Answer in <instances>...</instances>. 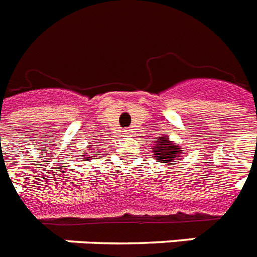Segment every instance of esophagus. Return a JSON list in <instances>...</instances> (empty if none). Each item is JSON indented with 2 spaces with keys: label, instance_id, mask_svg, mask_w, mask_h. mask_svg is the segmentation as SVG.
Listing matches in <instances>:
<instances>
[{
  "label": "esophagus",
  "instance_id": "34e87169",
  "mask_svg": "<svg viewBox=\"0 0 257 257\" xmlns=\"http://www.w3.org/2000/svg\"><path fill=\"white\" fill-rule=\"evenodd\" d=\"M133 133V130L131 128H127V130H124V134H131Z\"/></svg>",
  "mask_w": 257,
  "mask_h": 257
}]
</instances>
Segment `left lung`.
Returning <instances> with one entry per match:
<instances>
[{
	"instance_id": "1",
	"label": "left lung",
	"mask_w": 257,
	"mask_h": 257,
	"mask_svg": "<svg viewBox=\"0 0 257 257\" xmlns=\"http://www.w3.org/2000/svg\"><path fill=\"white\" fill-rule=\"evenodd\" d=\"M153 153L155 155V161L163 164H170L171 162H180L183 150L180 149L178 143H174L166 137L157 138L155 146L153 147Z\"/></svg>"
}]
</instances>
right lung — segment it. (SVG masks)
<instances>
[{
    "label": "right lung",
    "mask_w": 257,
    "mask_h": 257,
    "mask_svg": "<svg viewBox=\"0 0 257 257\" xmlns=\"http://www.w3.org/2000/svg\"><path fill=\"white\" fill-rule=\"evenodd\" d=\"M86 149L90 150V145L87 146V147H86ZM82 157H83V159H90V157H89V151H87V153H85V155H82ZM91 159H93V158H91Z\"/></svg>",
    "instance_id": "1"
}]
</instances>
